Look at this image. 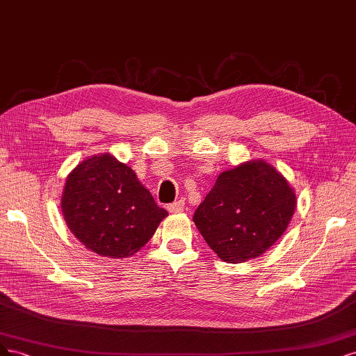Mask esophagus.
<instances>
[{
  "label": "esophagus",
  "mask_w": 356,
  "mask_h": 356,
  "mask_svg": "<svg viewBox=\"0 0 356 356\" xmlns=\"http://www.w3.org/2000/svg\"><path fill=\"white\" fill-rule=\"evenodd\" d=\"M183 210H185V202H183V201H176V202L168 205L170 213H181Z\"/></svg>",
  "instance_id": "esophagus-1"
}]
</instances>
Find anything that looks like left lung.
<instances>
[{
  "label": "left lung",
  "mask_w": 356,
  "mask_h": 356,
  "mask_svg": "<svg viewBox=\"0 0 356 356\" xmlns=\"http://www.w3.org/2000/svg\"><path fill=\"white\" fill-rule=\"evenodd\" d=\"M296 205L289 180L265 159H250L217 176L193 222L223 261L244 263L277 243Z\"/></svg>",
  "instance_id": "1"
}]
</instances>
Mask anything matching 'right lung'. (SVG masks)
Instances as JSON below:
<instances>
[{"mask_svg":"<svg viewBox=\"0 0 356 356\" xmlns=\"http://www.w3.org/2000/svg\"><path fill=\"white\" fill-rule=\"evenodd\" d=\"M60 207L79 243L111 259L137 253L168 216L133 168L109 152L83 159L67 175Z\"/></svg>","mask_w":356,"mask_h":356,"instance_id":"1","label":"right lung"}]
</instances>
